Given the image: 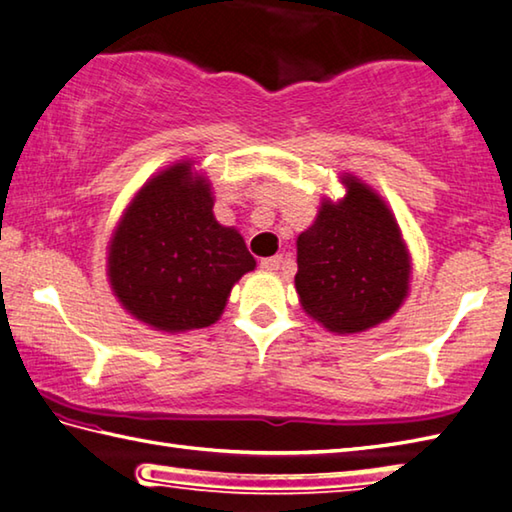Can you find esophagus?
<instances>
[{"instance_id": "34e87169", "label": "esophagus", "mask_w": 512, "mask_h": 512, "mask_svg": "<svg viewBox=\"0 0 512 512\" xmlns=\"http://www.w3.org/2000/svg\"><path fill=\"white\" fill-rule=\"evenodd\" d=\"M282 264H285V257H282V255L264 257V259H262V262H259V266H262V269H264V271H278Z\"/></svg>"}]
</instances>
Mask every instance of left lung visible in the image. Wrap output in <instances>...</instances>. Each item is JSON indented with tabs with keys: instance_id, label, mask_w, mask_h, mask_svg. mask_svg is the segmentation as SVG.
Here are the masks:
<instances>
[{
	"instance_id": "8db88e82",
	"label": "left lung",
	"mask_w": 512,
	"mask_h": 512,
	"mask_svg": "<svg viewBox=\"0 0 512 512\" xmlns=\"http://www.w3.org/2000/svg\"><path fill=\"white\" fill-rule=\"evenodd\" d=\"M344 182L346 198L323 202L296 241L300 305L339 335L389 319L410 282V257L392 212L367 184Z\"/></svg>"
}]
</instances>
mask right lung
Here are the masks:
<instances>
[{
  "instance_id": "add662e5",
  "label": "right lung",
  "mask_w": 512,
  "mask_h": 512,
  "mask_svg": "<svg viewBox=\"0 0 512 512\" xmlns=\"http://www.w3.org/2000/svg\"><path fill=\"white\" fill-rule=\"evenodd\" d=\"M212 207L191 164L170 166L136 193L109 250L111 287L129 314L166 332L205 328L223 314L255 257Z\"/></svg>"
}]
</instances>
